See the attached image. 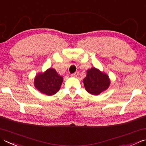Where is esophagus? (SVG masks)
Wrapping results in <instances>:
<instances>
[{
  "mask_svg": "<svg viewBox=\"0 0 146 146\" xmlns=\"http://www.w3.org/2000/svg\"><path fill=\"white\" fill-rule=\"evenodd\" d=\"M78 72H75V73H73V74H72V75H71V76H78Z\"/></svg>",
  "mask_w": 146,
  "mask_h": 146,
  "instance_id": "34e87169",
  "label": "esophagus"
}]
</instances>
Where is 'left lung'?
<instances>
[{
	"mask_svg": "<svg viewBox=\"0 0 146 146\" xmlns=\"http://www.w3.org/2000/svg\"><path fill=\"white\" fill-rule=\"evenodd\" d=\"M85 90L94 96H98L109 88L111 80L106 73L95 67L87 71L86 77L83 80Z\"/></svg>",
	"mask_w": 146,
	"mask_h": 146,
	"instance_id": "obj_1",
	"label": "left lung"
}]
</instances>
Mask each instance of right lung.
I'll return each instance as SVG.
<instances>
[{"label": "right lung", "mask_w": 146, "mask_h": 146, "mask_svg": "<svg viewBox=\"0 0 146 146\" xmlns=\"http://www.w3.org/2000/svg\"><path fill=\"white\" fill-rule=\"evenodd\" d=\"M63 77L54 68H48L44 72L38 73L34 78V86L40 92L52 96L60 90Z\"/></svg>", "instance_id": "right-lung-1"}]
</instances>
